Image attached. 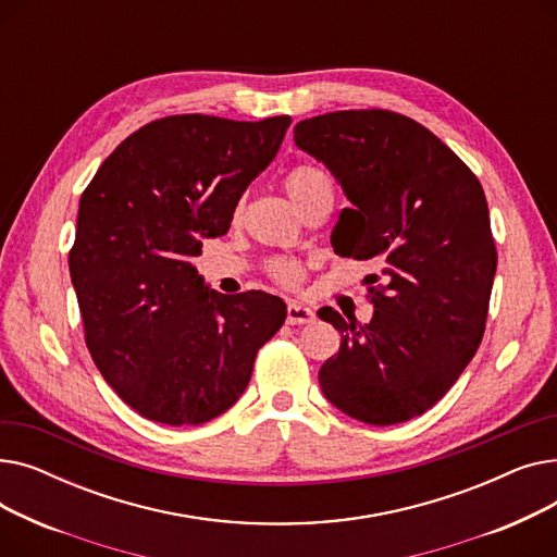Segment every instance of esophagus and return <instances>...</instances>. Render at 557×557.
Returning a JSON list of instances; mask_svg holds the SVG:
<instances>
[{"label": "esophagus", "instance_id": "obj_1", "mask_svg": "<svg viewBox=\"0 0 557 557\" xmlns=\"http://www.w3.org/2000/svg\"><path fill=\"white\" fill-rule=\"evenodd\" d=\"M315 320V311L302 302L290 300L286 305V323L288 325H309Z\"/></svg>", "mask_w": 557, "mask_h": 557}]
</instances>
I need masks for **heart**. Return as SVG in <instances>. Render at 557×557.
Masks as SVG:
<instances>
[{"instance_id": "1", "label": "heart", "mask_w": 557, "mask_h": 557, "mask_svg": "<svg viewBox=\"0 0 557 557\" xmlns=\"http://www.w3.org/2000/svg\"><path fill=\"white\" fill-rule=\"evenodd\" d=\"M284 189L298 210L320 196H334L330 175L313 164H298L290 169L284 175ZM239 212L242 208H237V214ZM271 275L286 286H296L302 280V267L294 259H275L271 261Z\"/></svg>"}]
</instances>
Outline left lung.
Listing matches in <instances>:
<instances>
[{
	"label": "left lung",
	"mask_w": 557,
	"mask_h": 557,
	"mask_svg": "<svg viewBox=\"0 0 557 557\" xmlns=\"http://www.w3.org/2000/svg\"><path fill=\"white\" fill-rule=\"evenodd\" d=\"M294 139L352 202L332 232L334 252L374 259L384 277L370 288L368 325L318 311L341 330L320 388L359 422L413 420L456 384L485 332L496 248L483 187L447 144L397 112H327L296 124Z\"/></svg>",
	"instance_id": "obj_1"
}]
</instances>
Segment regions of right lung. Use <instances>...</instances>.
Returning a JSON list of instances; mask_svg holds the SVG:
<instances>
[{"label": "right lung", "instance_id": "right-lung-1", "mask_svg": "<svg viewBox=\"0 0 557 557\" xmlns=\"http://www.w3.org/2000/svg\"><path fill=\"white\" fill-rule=\"evenodd\" d=\"M290 116L175 114L126 137L81 196L70 275L85 343L146 420L196 426L246 391L257 349L284 325L282 298L223 296L194 267L280 151Z\"/></svg>", "mask_w": 557, "mask_h": 557}]
</instances>
